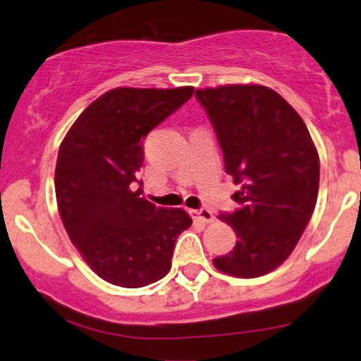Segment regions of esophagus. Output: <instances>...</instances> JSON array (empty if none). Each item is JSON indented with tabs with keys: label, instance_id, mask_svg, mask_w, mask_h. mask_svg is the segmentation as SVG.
<instances>
[{
	"label": "esophagus",
	"instance_id": "esophagus-1",
	"mask_svg": "<svg viewBox=\"0 0 361 361\" xmlns=\"http://www.w3.org/2000/svg\"><path fill=\"white\" fill-rule=\"evenodd\" d=\"M189 214L192 216V218L201 219V221L206 223V224H209V223L214 221L213 211L207 209V207H202V209H189Z\"/></svg>",
	"mask_w": 361,
	"mask_h": 361
}]
</instances>
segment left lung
<instances>
[{"instance_id":"obj_1","label":"left lung","mask_w":361,"mask_h":361,"mask_svg":"<svg viewBox=\"0 0 361 361\" xmlns=\"http://www.w3.org/2000/svg\"><path fill=\"white\" fill-rule=\"evenodd\" d=\"M213 123L224 171L241 190L231 214H219L236 231L235 248L214 258L219 272L240 279L282 265L314 213L319 155L306 123L274 89L228 84L196 89Z\"/></svg>"}]
</instances>
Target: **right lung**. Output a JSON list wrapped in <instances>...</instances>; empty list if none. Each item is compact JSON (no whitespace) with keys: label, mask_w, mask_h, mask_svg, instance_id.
<instances>
[{"label":"right lung","mask_w":361,"mask_h":361,"mask_svg":"<svg viewBox=\"0 0 361 361\" xmlns=\"http://www.w3.org/2000/svg\"><path fill=\"white\" fill-rule=\"evenodd\" d=\"M192 92L111 89L79 114L59 148L55 197L63 228L84 262L113 286L137 289L165 277L177 238L192 224L184 209L157 207L137 189L143 140Z\"/></svg>","instance_id":"obj_1"}]
</instances>
